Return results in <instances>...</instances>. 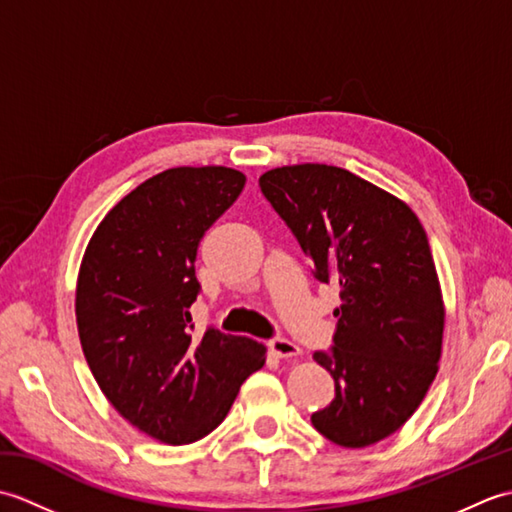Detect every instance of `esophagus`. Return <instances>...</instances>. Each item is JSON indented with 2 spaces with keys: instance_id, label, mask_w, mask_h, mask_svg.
I'll list each match as a JSON object with an SVG mask.
<instances>
[{
  "instance_id": "esophagus-1",
  "label": "esophagus",
  "mask_w": 512,
  "mask_h": 512,
  "mask_svg": "<svg viewBox=\"0 0 512 512\" xmlns=\"http://www.w3.org/2000/svg\"><path fill=\"white\" fill-rule=\"evenodd\" d=\"M268 350L273 352L277 358H295L301 354V347L288 339H273L268 343Z\"/></svg>"
}]
</instances>
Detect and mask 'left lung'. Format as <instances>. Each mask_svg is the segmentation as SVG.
I'll list each match as a JSON object with an SVG mask.
<instances>
[{"label": "left lung", "instance_id": "8db88e82", "mask_svg": "<svg viewBox=\"0 0 512 512\" xmlns=\"http://www.w3.org/2000/svg\"><path fill=\"white\" fill-rule=\"evenodd\" d=\"M259 187L317 279L341 288L332 354L312 356L336 396L310 420L339 447H372L413 416L438 374L447 310L427 233L407 202L341 167H277Z\"/></svg>", "mask_w": 512, "mask_h": 512}]
</instances>
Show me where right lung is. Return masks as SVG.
<instances>
[{"mask_svg":"<svg viewBox=\"0 0 512 512\" xmlns=\"http://www.w3.org/2000/svg\"><path fill=\"white\" fill-rule=\"evenodd\" d=\"M242 171L173 167L112 206L76 279V328L105 398L138 431L191 444L220 424L266 347L209 328L191 334L204 233L244 191Z\"/></svg>","mask_w":512,"mask_h":512,"instance_id":"1","label":"right lung"}]
</instances>
